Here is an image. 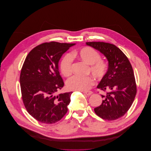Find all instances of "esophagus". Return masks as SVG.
Wrapping results in <instances>:
<instances>
[{"label":"esophagus","instance_id":"obj_1","mask_svg":"<svg viewBox=\"0 0 151 151\" xmlns=\"http://www.w3.org/2000/svg\"><path fill=\"white\" fill-rule=\"evenodd\" d=\"M84 93H85L86 95H88V96H90L91 94H93V92L92 91H86V92H84Z\"/></svg>","mask_w":151,"mask_h":151}]
</instances>
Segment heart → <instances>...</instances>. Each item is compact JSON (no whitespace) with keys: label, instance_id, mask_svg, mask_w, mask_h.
<instances>
[{"label":"heart","instance_id":"heart-1","mask_svg":"<svg viewBox=\"0 0 151 151\" xmlns=\"http://www.w3.org/2000/svg\"><path fill=\"white\" fill-rule=\"evenodd\" d=\"M77 58L88 65V72H90L96 79H101L108 70L107 62L101 59L99 53L95 49L86 47L80 50H75L71 55L66 54L62 58L60 63V69L62 75L65 77L70 76L72 73V58ZM94 83L92 77H81L73 76L67 81L66 86L68 89L71 91H84L89 89Z\"/></svg>","mask_w":151,"mask_h":151}]
</instances>
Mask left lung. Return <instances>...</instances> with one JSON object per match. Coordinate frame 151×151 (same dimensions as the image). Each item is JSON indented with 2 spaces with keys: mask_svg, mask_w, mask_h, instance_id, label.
Listing matches in <instances>:
<instances>
[{
  "mask_svg": "<svg viewBox=\"0 0 151 151\" xmlns=\"http://www.w3.org/2000/svg\"><path fill=\"white\" fill-rule=\"evenodd\" d=\"M98 50L108 61L106 74L97 88L107 91L101 95L103 100L94 112L104 120H115L123 116L130 109L137 93L133 68L129 59L115 45L104 42H86Z\"/></svg>",
  "mask_w": 151,
  "mask_h": 151,
  "instance_id": "1",
  "label": "left lung"
}]
</instances>
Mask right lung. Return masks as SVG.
<instances>
[{
	"label": "right lung",
	"mask_w": 151,
	"mask_h": 151,
	"mask_svg": "<svg viewBox=\"0 0 151 151\" xmlns=\"http://www.w3.org/2000/svg\"><path fill=\"white\" fill-rule=\"evenodd\" d=\"M74 45L44 43L32 50L25 59L20 74L22 99L27 111L40 122L55 123L67 112L72 92L55 95L64 86L58 62Z\"/></svg>",
	"instance_id": "1"
}]
</instances>
